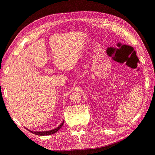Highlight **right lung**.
Segmentation results:
<instances>
[{"label": "right lung", "mask_w": 155, "mask_h": 155, "mask_svg": "<svg viewBox=\"0 0 155 155\" xmlns=\"http://www.w3.org/2000/svg\"><path fill=\"white\" fill-rule=\"evenodd\" d=\"M63 123H64V120H63L62 123H61L59 126L57 127L56 128H54V129L51 130H49V131H31V130H29L28 129H27L26 127H25V128H26L27 130H28V131H29L30 132H31L32 133H33V134L36 135H40V136L50 135L53 134V133H55L56 132H57L58 130H59L61 128V127H62V126H63Z\"/></svg>", "instance_id": "add662e5"}]
</instances>
